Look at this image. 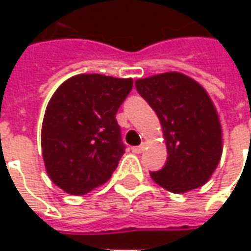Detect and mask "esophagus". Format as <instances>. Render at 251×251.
<instances>
[{
    "instance_id": "esophagus-1",
    "label": "esophagus",
    "mask_w": 251,
    "mask_h": 251,
    "mask_svg": "<svg viewBox=\"0 0 251 251\" xmlns=\"http://www.w3.org/2000/svg\"><path fill=\"white\" fill-rule=\"evenodd\" d=\"M131 150H132L134 153H141V152H144V151H145V144H141V145H138V147H132Z\"/></svg>"
}]
</instances>
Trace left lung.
<instances>
[{
  "label": "left lung",
  "mask_w": 251,
  "mask_h": 251,
  "mask_svg": "<svg viewBox=\"0 0 251 251\" xmlns=\"http://www.w3.org/2000/svg\"><path fill=\"white\" fill-rule=\"evenodd\" d=\"M137 91L155 110L168 150L166 165L152 180L175 194L201 187L222 155V127L207 91L181 73L135 81Z\"/></svg>",
  "instance_id": "obj_1"
}]
</instances>
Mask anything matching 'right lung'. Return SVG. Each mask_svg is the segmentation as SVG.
<instances>
[{
  "label": "right lung",
  "instance_id": "1",
  "mask_svg": "<svg viewBox=\"0 0 251 251\" xmlns=\"http://www.w3.org/2000/svg\"><path fill=\"white\" fill-rule=\"evenodd\" d=\"M131 78L79 74L54 92L44 113L42 153L49 177L73 196L104 184L124 153L116 120Z\"/></svg>",
  "mask_w": 251,
  "mask_h": 251
}]
</instances>
